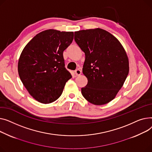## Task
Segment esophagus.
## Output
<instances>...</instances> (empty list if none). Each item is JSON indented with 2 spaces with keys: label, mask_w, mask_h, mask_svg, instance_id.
Returning a JSON list of instances; mask_svg holds the SVG:
<instances>
[{
  "label": "esophagus",
  "mask_w": 152,
  "mask_h": 152,
  "mask_svg": "<svg viewBox=\"0 0 152 152\" xmlns=\"http://www.w3.org/2000/svg\"><path fill=\"white\" fill-rule=\"evenodd\" d=\"M81 74H82V71L80 70L79 69H77V70H75V74L76 75H81Z\"/></svg>",
  "instance_id": "esophagus-1"
}]
</instances>
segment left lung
<instances>
[{
  "label": "left lung",
  "instance_id": "obj_1",
  "mask_svg": "<svg viewBox=\"0 0 152 152\" xmlns=\"http://www.w3.org/2000/svg\"><path fill=\"white\" fill-rule=\"evenodd\" d=\"M74 39L85 55L82 71L88 83L82 88L83 96L94 105L109 103L129 73L125 50L112 34L100 28L76 31Z\"/></svg>",
  "mask_w": 152,
  "mask_h": 152
}]
</instances>
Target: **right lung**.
Returning a JSON list of instances; mask_svg holds the SVG:
<instances>
[{"label": "right lung", "mask_w": 152, "mask_h": 152, "mask_svg": "<svg viewBox=\"0 0 152 152\" xmlns=\"http://www.w3.org/2000/svg\"><path fill=\"white\" fill-rule=\"evenodd\" d=\"M74 39L73 32L43 31L22 51L18 64L21 82L34 99L50 104L62 94L72 75L65 68L63 51Z\"/></svg>", "instance_id": "add662e5"}]
</instances>
